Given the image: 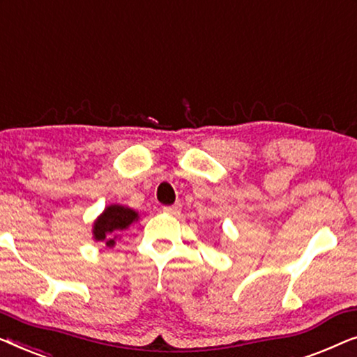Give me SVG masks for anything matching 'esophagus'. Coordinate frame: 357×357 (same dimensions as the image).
<instances>
[{"instance_id": "1", "label": "esophagus", "mask_w": 357, "mask_h": 357, "mask_svg": "<svg viewBox=\"0 0 357 357\" xmlns=\"http://www.w3.org/2000/svg\"><path fill=\"white\" fill-rule=\"evenodd\" d=\"M163 212L167 215H173V217H178L181 213V204L172 205V207H163Z\"/></svg>"}]
</instances>
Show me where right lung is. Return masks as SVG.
<instances>
[{
	"instance_id": "obj_1",
	"label": "right lung",
	"mask_w": 357,
	"mask_h": 357,
	"mask_svg": "<svg viewBox=\"0 0 357 357\" xmlns=\"http://www.w3.org/2000/svg\"><path fill=\"white\" fill-rule=\"evenodd\" d=\"M139 220V213L126 205L112 204L105 207L92 225V238L97 243H105L108 248L116 244L123 231H126L130 225Z\"/></svg>"
}]
</instances>
